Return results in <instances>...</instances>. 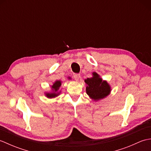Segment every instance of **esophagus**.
<instances>
[{
  "mask_svg": "<svg viewBox=\"0 0 151 151\" xmlns=\"http://www.w3.org/2000/svg\"><path fill=\"white\" fill-rule=\"evenodd\" d=\"M73 78L76 81H78L79 79L81 78V75H80V74H75V75H73Z\"/></svg>",
  "mask_w": 151,
  "mask_h": 151,
  "instance_id": "34e87169",
  "label": "esophagus"
}]
</instances>
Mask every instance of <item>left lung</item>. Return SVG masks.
<instances>
[{"label":"left lung","mask_w":151,"mask_h":151,"mask_svg":"<svg viewBox=\"0 0 151 151\" xmlns=\"http://www.w3.org/2000/svg\"><path fill=\"white\" fill-rule=\"evenodd\" d=\"M91 78L84 80L87 85L86 89V93L93 100L97 101L110 95L111 87L106 81H102L97 73L93 72Z\"/></svg>","instance_id":"obj_1"}]
</instances>
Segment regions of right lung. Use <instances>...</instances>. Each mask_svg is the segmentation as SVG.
Here are the masks:
<instances>
[{
	"mask_svg": "<svg viewBox=\"0 0 151 151\" xmlns=\"http://www.w3.org/2000/svg\"><path fill=\"white\" fill-rule=\"evenodd\" d=\"M69 79H70V77H68ZM61 85H62V81H56L55 82H54L52 86H51V89L52 91L49 93H45V96L47 98H54L58 96L61 91H60V88Z\"/></svg>",
	"mask_w": 151,
	"mask_h": 151,
	"instance_id": "add662e5",
	"label": "right lung"
}]
</instances>
